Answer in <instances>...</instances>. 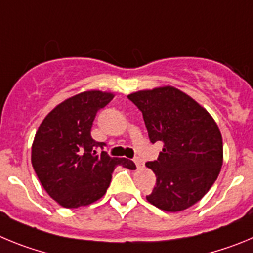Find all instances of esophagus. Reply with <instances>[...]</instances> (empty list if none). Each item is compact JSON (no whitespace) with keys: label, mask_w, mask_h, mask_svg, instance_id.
Wrapping results in <instances>:
<instances>
[{"label":"esophagus","mask_w":253,"mask_h":253,"mask_svg":"<svg viewBox=\"0 0 253 253\" xmlns=\"http://www.w3.org/2000/svg\"><path fill=\"white\" fill-rule=\"evenodd\" d=\"M134 163H135V166H137L138 169H142V167L144 166V162H143L142 158H139V157L134 158Z\"/></svg>","instance_id":"34e87169"}]
</instances>
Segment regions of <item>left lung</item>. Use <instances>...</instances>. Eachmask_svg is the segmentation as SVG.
Here are the masks:
<instances>
[{"instance_id": "obj_1", "label": "left lung", "mask_w": 253, "mask_h": 253, "mask_svg": "<svg viewBox=\"0 0 253 253\" xmlns=\"http://www.w3.org/2000/svg\"><path fill=\"white\" fill-rule=\"evenodd\" d=\"M142 111L152 143L162 142L156 161L146 166L157 177L147 200L166 211L198 203L213 186L223 165L222 134L210 114L175 87L130 93Z\"/></svg>"}]
</instances>
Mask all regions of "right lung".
Masks as SVG:
<instances>
[{
    "label": "right lung",
    "mask_w": 253,
    "mask_h": 253,
    "mask_svg": "<svg viewBox=\"0 0 253 253\" xmlns=\"http://www.w3.org/2000/svg\"><path fill=\"white\" fill-rule=\"evenodd\" d=\"M114 95L86 91L55 106L40 124L31 147V163L46 193L68 209L92 204L105 195L116 166L135 169L133 161L110 157L105 143L91 137L97 111Z\"/></svg>",
    "instance_id": "1"
}]
</instances>
